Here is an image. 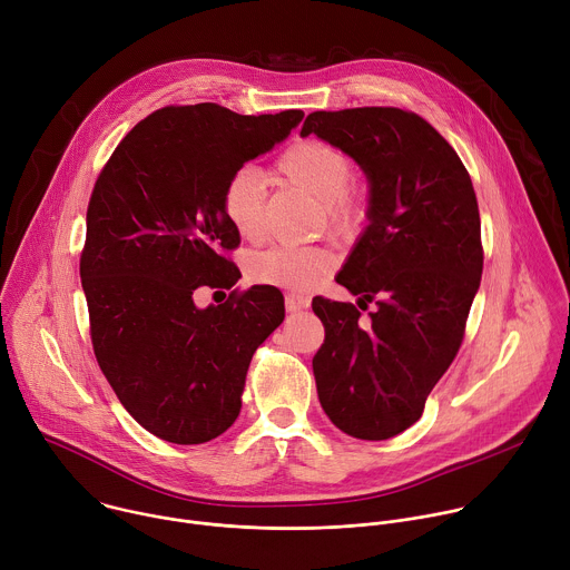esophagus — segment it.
Instances as JSON below:
<instances>
[{"label": "esophagus", "instance_id": "esophagus-1", "mask_svg": "<svg viewBox=\"0 0 570 570\" xmlns=\"http://www.w3.org/2000/svg\"><path fill=\"white\" fill-rule=\"evenodd\" d=\"M308 304H311V299L304 297V295H299V293H288V295H286V311H288V313L302 311V308H306Z\"/></svg>", "mask_w": 570, "mask_h": 570}]
</instances>
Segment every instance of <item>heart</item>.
<instances>
[{
	"instance_id": "heart-1",
	"label": "heart",
	"mask_w": 570,
	"mask_h": 570,
	"mask_svg": "<svg viewBox=\"0 0 570 570\" xmlns=\"http://www.w3.org/2000/svg\"><path fill=\"white\" fill-rule=\"evenodd\" d=\"M279 178L320 203V214L341 238H354L367 220V198L352 187V157L324 139H299L277 159ZM220 207L227 223L243 240H259L266 232V178L255 167H238L223 185ZM336 266L327 246L268 248L257 253L248 273L255 284L286 291H311L320 286Z\"/></svg>"
}]
</instances>
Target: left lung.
<instances>
[{
  "mask_svg": "<svg viewBox=\"0 0 570 570\" xmlns=\"http://www.w3.org/2000/svg\"><path fill=\"white\" fill-rule=\"evenodd\" d=\"M343 148L370 180V225L336 282L358 295L313 299L324 343L313 356L322 411L347 435L387 440L424 413L453 363L482 275L480 214L453 146L399 108L311 112L302 137Z\"/></svg>",
  "mask_w": 570,
  "mask_h": 570,
  "instance_id": "8db88e82",
  "label": "left lung"
}]
</instances>
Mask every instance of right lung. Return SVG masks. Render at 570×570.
I'll return each mask as SVG.
<instances>
[{
  "instance_id": "right-lung-1",
  "label": "right lung",
  "mask_w": 570,
  "mask_h": 570,
  "mask_svg": "<svg viewBox=\"0 0 570 570\" xmlns=\"http://www.w3.org/2000/svg\"><path fill=\"white\" fill-rule=\"evenodd\" d=\"M302 117L161 108L119 141L97 178L80 253L92 347L124 409L159 440L203 444L225 433L255 350L284 320L275 286L234 291L207 308L194 293L240 277L225 257L240 243L220 207L225 180Z\"/></svg>"
}]
</instances>
